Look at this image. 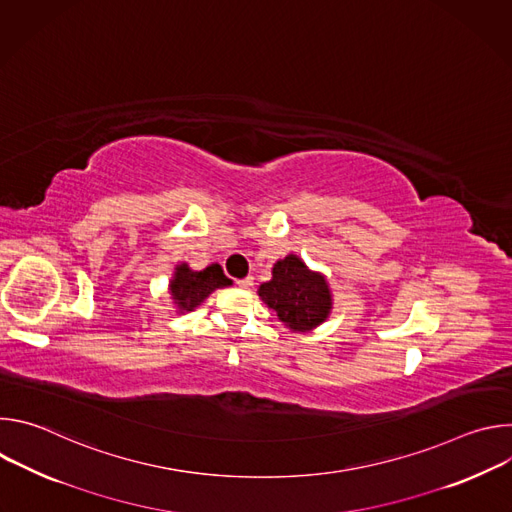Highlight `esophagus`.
Listing matches in <instances>:
<instances>
[{"label":"esophagus","instance_id":"34e87169","mask_svg":"<svg viewBox=\"0 0 512 512\" xmlns=\"http://www.w3.org/2000/svg\"><path fill=\"white\" fill-rule=\"evenodd\" d=\"M237 285H239V287H245V289H249V287L253 285V277H245V279H239V281H237Z\"/></svg>","mask_w":512,"mask_h":512}]
</instances>
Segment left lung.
<instances>
[{
  "label": "left lung",
  "instance_id": "obj_1",
  "mask_svg": "<svg viewBox=\"0 0 512 512\" xmlns=\"http://www.w3.org/2000/svg\"><path fill=\"white\" fill-rule=\"evenodd\" d=\"M259 296L294 332L316 328L332 308L326 279L312 273L296 255H287L273 265V279L259 287Z\"/></svg>",
  "mask_w": 512,
  "mask_h": 512
}]
</instances>
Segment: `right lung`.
Segmentation results:
<instances>
[{
    "label": "right lung",
    "mask_w": 512,
    "mask_h": 512,
    "mask_svg": "<svg viewBox=\"0 0 512 512\" xmlns=\"http://www.w3.org/2000/svg\"><path fill=\"white\" fill-rule=\"evenodd\" d=\"M225 285H231V279H227L223 267L218 263L202 271H192L188 265H180L176 267L174 279L170 283V294L180 312H192L216 287Z\"/></svg>",
    "instance_id": "right-lung-1"
}]
</instances>
